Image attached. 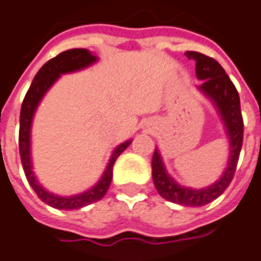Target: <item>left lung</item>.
Returning <instances> with one entry per match:
<instances>
[{
  "mask_svg": "<svg viewBox=\"0 0 261 261\" xmlns=\"http://www.w3.org/2000/svg\"><path fill=\"white\" fill-rule=\"evenodd\" d=\"M185 55L189 59L196 61V75L203 81L199 88L216 103L217 109L223 118L230 139L229 163L222 179L209 188L200 189V190L182 188L166 173V169L162 163L161 154L154 149V153L152 156V176H153L154 188L163 199L169 202L179 203L183 206L199 207L217 199L229 188L230 182L233 180L242 145H243L244 125L242 111H240L239 92L222 65L216 59L203 55L200 52L188 51Z\"/></svg>",
  "mask_w": 261,
  "mask_h": 261,
  "instance_id": "1",
  "label": "left lung"
}]
</instances>
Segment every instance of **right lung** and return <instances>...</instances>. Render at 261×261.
Here are the masks:
<instances>
[{
    "label": "right lung",
    "instance_id": "obj_1",
    "mask_svg": "<svg viewBox=\"0 0 261 261\" xmlns=\"http://www.w3.org/2000/svg\"><path fill=\"white\" fill-rule=\"evenodd\" d=\"M95 61H96V57H93L92 54H89L84 48H73V49L61 52L55 58L49 59L38 71L28 92L25 95L24 100H22L21 115H19V138H18L21 163L24 168L27 180L30 182L31 188L34 189V192L37 193L38 197L55 209H81L84 206H88L91 203L100 200L105 196L108 189H109V185L112 182V170L115 161L132 143V141H127L113 150L112 158L109 161V165H108L102 179L91 190H88L82 195L71 196V197H61V196L52 195V193H48L45 189H42V186H39L35 180V177H34V173L31 170V158H30V130H31L32 116H34V112L37 109L39 100L42 99L44 93L51 88L52 84L59 78L61 73L78 71V69L91 65Z\"/></svg>",
    "mask_w": 261,
    "mask_h": 261
}]
</instances>
